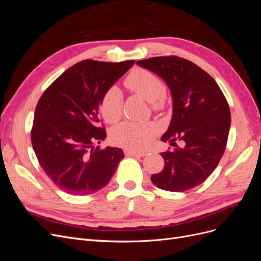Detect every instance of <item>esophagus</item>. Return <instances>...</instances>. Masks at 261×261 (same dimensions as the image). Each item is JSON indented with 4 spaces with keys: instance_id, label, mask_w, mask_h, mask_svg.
<instances>
[{
    "instance_id": "obj_1",
    "label": "esophagus",
    "mask_w": 261,
    "mask_h": 261,
    "mask_svg": "<svg viewBox=\"0 0 261 261\" xmlns=\"http://www.w3.org/2000/svg\"><path fill=\"white\" fill-rule=\"evenodd\" d=\"M124 153L127 156H144V155H146L145 151H136V150H129V149H125Z\"/></svg>"
}]
</instances>
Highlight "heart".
<instances>
[{"label": "heart", "instance_id": "obj_1", "mask_svg": "<svg viewBox=\"0 0 261 261\" xmlns=\"http://www.w3.org/2000/svg\"><path fill=\"white\" fill-rule=\"evenodd\" d=\"M126 88L159 109L163 103L164 85L161 80L151 72L137 68L126 77ZM123 97L121 90L113 86L109 88L100 102V111L108 123H115L122 115ZM156 133L152 123L124 122L111 132V140L125 149H141L146 147Z\"/></svg>", "mask_w": 261, "mask_h": 261}]
</instances>
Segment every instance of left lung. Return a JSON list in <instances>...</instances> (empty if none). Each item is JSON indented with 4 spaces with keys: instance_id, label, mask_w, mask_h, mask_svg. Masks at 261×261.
<instances>
[{
    "instance_id": "1",
    "label": "left lung",
    "mask_w": 261,
    "mask_h": 261,
    "mask_svg": "<svg viewBox=\"0 0 261 261\" xmlns=\"http://www.w3.org/2000/svg\"><path fill=\"white\" fill-rule=\"evenodd\" d=\"M165 82L173 99V114L161 140L174 145L161 152L164 168L151 181L164 191L185 192L201 184L222 158L231 126V112L216 81L193 62L178 57L138 61Z\"/></svg>"
}]
</instances>
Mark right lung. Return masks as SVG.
<instances>
[{
    "mask_svg": "<svg viewBox=\"0 0 261 261\" xmlns=\"http://www.w3.org/2000/svg\"><path fill=\"white\" fill-rule=\"evenodd\" d=\"M134 63H76L38 101L31 144L45 174L65 193H96L108 185L124 158L121 148L100 149L94 144L107 137L100 126L101 99Z\"/></svg>",
    "mask_w": 261,
    "mask_h": 261,
    "instance_id": "1",
    "label": "right lung"
}]
</instances>
